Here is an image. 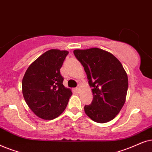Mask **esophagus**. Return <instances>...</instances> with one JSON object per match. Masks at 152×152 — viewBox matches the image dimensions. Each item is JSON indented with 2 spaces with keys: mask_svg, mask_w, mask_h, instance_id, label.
Segmentation results:
<instances>
[{
  "mask_svg": "<svg viewBox=\"0 0 152 152\" xmlns=\"http://www.w3.org/2000/svg\"><path fill=\"white\" fill-rule=\"evenodd\" d=\"M80 86H78L77 88H76V90L78 92H80Z\"/></svg>",
  "mask_w": 152,
  "mask_h": 152,
  "instance_id": "esophagus-1",
  "label": "esophagus"
}]
</instances>
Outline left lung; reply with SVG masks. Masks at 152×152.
Instances as JSON below:
<instances>
[{"label": "left lung", "mask_w": 152, "mask_h": 152, "mask_svg": "<svg viewBox=\"0 0 152 152\" xmlns=\"http://www.w3.org/2000/svg\"><path fill=\"white\" fill-rule=\"evenodd\" d=\"M74 54L83 66L92 88V102L85 106V113L96 122H110L126 101L129 85L126 71L115 56L101 48L76 49Z\"/></svg>", "instance_id": "8db88e82"}]
</instances>
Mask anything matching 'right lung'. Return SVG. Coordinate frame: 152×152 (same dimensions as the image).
I'll return each instance as SVG.
<instances>
[{
	"mask_svg": "<svg viewBox=\"0 0 152 152\" xmlns=\"http://www.w3.org/2000/svg\"><path fill=\"white\" fill-rule=\"evenodd\" d=\"M67 50H48L28 66L22 80V93L36 116L45 120L58 117L65 110L72 92L62 84L60 69Z\"/></svg>",
	"mask_w": 152,
	"mask_h": 152,
	"instance_id": "1",
	"label": "right lung"
}]
</instances>
